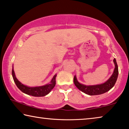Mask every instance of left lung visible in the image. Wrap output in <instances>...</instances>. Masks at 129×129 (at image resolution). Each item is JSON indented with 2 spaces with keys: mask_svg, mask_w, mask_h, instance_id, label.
<instances>
[{
  "mask_svg": "<svg viewBox=\"0 0 129 129\" xmlns=\"http://www.w3.org/2000/svg\"><path fill=\"white\" fill-rule=\"evenodd\" d=\"M113 62L115 64V69L114 71L109 78L104 83L101 84L95 85H86L79 83L78 81L76 76H74V82L78 89L83 92V93L89 95H101L108 92L113 88L116 82L117 77H118V66H117L116 60L115 58L113 59Z\"/></svg>",
  "mask_w": 129,
  "mask_h": 129,
  "instance_id": "left-lung-1",
  "label": "left lung"
}]
</instances>
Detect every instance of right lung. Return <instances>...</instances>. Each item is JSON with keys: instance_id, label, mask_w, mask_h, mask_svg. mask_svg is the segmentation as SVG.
Instances as JSON below:
<instances>
[{"instance_id": "1", "label": "right lung", "mask_w": 129, "mask_h": 129, "mask_svg": "<svg viewBox=\"0 0 129 129\" xmlns=\"http://www.w3.org/2000/svg\"><path fill=\"white\" fill-rule=\"evenodd\" d=\"M12 77L13 78V80L15 82L16 86L17 88L23 92V93L27 94V95L33 96L36 97H41V96H44L47 95L51 92L54 87L55 86L56 81L55 78L57 77V74H55L52 78L51 82L43 86H34V87H30L26 86V85H23L21 83L20 81L17 79L16 77L15 73H14V70H13V65L12 68Z\"/></svg>"}]
</instances>
